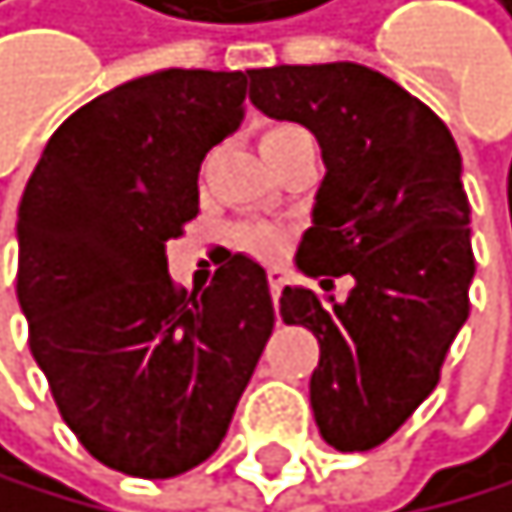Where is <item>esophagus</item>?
<instances>
[{
    "instance_id": "esophagus-1",
    "label": "esophagus",
    "mask_w": 512,
    "mask_h": 512,
    "mask_svg": "<svg viewBox=\"0 0 512 512\" xmlns=\"http://www.w3.org/2000/svg\"><path fill=\"white\" fill-rule=\"evenodd\" d=\"M285 281H288L285 272H281V269H269V291H272L275 304H278V297H281V288H285Z\"/></svg>"
}]
</instances>
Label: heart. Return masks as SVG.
I'll return each mask as SVG.
<instances>
[{
	"label": "heart",
	"mask_w": 512,
	"mask_h": 512,
	"mask_svg": "<svg viewBox=\"0 0 512 512\" xmlns=\"http://www.w3.org/2000/svg\"><path fill=\"white\" fill-rule=\"evenodd\" d=\"M300 139H310V135L300 126L272 123V126H266V132L259 135V148H262V154H275V151L288 148V145H294ZM288 240H291L288 231H281V227H272V224H250V227H240V231H237V243L256 259L281 256L288 250Z\"/></svg>",
	"instance_id": "heart-1"
}]
</instances>
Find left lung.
I'll return each mask as SVG.
<instances>
[{
    "mask_svg": "<svg viewBox=\"0 0 512 512\" xmlns=\"http://www.w3.org/2000/svg\"><path fill=\"white\" fill-rule=\"evenodd\" d=\"M250 100L307 126L323 148L313 227L294 266L351 275L348 300L281 291V319L319 342L310 405L323 440L364 453L431 396L469 319L475 275L469 196L450 129L396 81L358 62L250 69Z\"/></svg>",
    "mask_w": 512,
    "mask_h": 512,
    "instance_id": "8db88e82",
    "label": "left lung"
}]
</instances>
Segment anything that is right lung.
Returning a JSON list of instances; mask_svg holds the SVG:
<instances>
[{
    "label": "right lung",
    "mask_w": 512,
    "mask_h": 512,
    "mask_svg": "<svg viewBox=\"0 0 512 512\" xmlns=\"http://www.w3.org/2000/svg\"><path fill=\"white\" fill-rule=\"evenodd\" d=\"M246 72L164 69L75 110L18 205V304L31 354L81 446L135 478L212 456L266 348V269L224 253L177 288L167 240L199 215L205 154L243 120Z\"/></svg>",
    "instance_id": "obj_1"
}]
</instances>
